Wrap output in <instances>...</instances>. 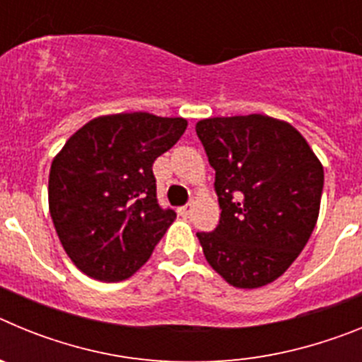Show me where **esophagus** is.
<instances>
[{
	"instance_id": "34e87169",
	"label": "esophagus",
	"mask_w": 362,
	"mask_h": 362,
	"mask_svg": "<svg viewBox=\"0 0 362 362\" xmlns=\"http://www.w3.org/2000/svg\"><path fill=\"white\" fill-rule=\"evenodd\" d=\"M190 210H192V204L188 203V204H185V206H181V209H179V214H181V216H188V214H190Z\"/></svg>"
}]
</instances>
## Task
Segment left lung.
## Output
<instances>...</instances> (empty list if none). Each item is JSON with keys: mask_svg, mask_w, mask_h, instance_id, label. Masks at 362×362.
Masks as SVG:
<instances>
[{"mask_svg": "<svg viewBox=\"0 0 362 362\" xmlns=\"http://www.w3.org/2000/svg\"><path fill=\"white\" fill-rule=\"evenodd\" d=\"M216 170L221 217L197 232L210 267L238 288H259L288 270L312 235L325 172L292 124L263 114L196 124Z\"/></svg>", "mask_w": 362, "mask_h": 362, "instance_id": "obj_1", "label": "left lung"}]
</instances>
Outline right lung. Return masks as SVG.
Segmentation results:
<instances>
[{
    "label": "right lung",
    "instance_id": "add662e5",
    "mask_svg": "<svg viewBox=\"0 0 362 362\" xmlns=\"http://www.w3.org/2000/svg\"><path fill=\"white\" fill-rule=\"evenodd\" d=\"M183 117L148 112L95 117L54 158L49 209L72 263L116 283L148 261L175 212L163 209L153 161L187 130Z\"/></svg>",
    "mask_w": 362,
    "mask_h": 362
}]
</instances>
